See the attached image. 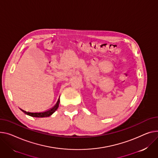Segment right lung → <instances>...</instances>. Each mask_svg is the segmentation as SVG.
Here are the masks:
<instances>
[{"mask_svg": "<svg viewBox=\"0 0 158 158\" xmlns=\"http://www.w3.org/2000/svg\"><path fill=\"white\" fill-rule=\"evenodd\" d=\"M59 103H60V101L58 100L56 104L53 107H52L51 109H50L48 110H46L44 112H27L25 110H23L22 109H21V110H22L25 114H26L27 115H30V116H32V117H35V118L49 117L57 110V109L58 108V106H59Z\"/></svg>", "mask_w": 158, "mask_h": 158, "instance_id": "right-lung-1", "label": "right lung"}]
</instances>
